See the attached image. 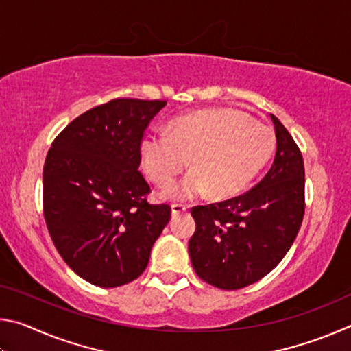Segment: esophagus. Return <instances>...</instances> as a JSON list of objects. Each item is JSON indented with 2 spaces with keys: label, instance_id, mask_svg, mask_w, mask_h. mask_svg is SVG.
<instances>
[{
  "label": "esophagus",
  "instance_id": "34e87169",
  "mask_svg": "<svg viewBox=\"0 0 351 351\" xmlns=\"http://www.w3.org/2000/svg\"><path fill=\"white\" fill-rule=\"evenodd\" d=\"M187 212V207L184 204H171V215L178 217L181 215V213H186Z\"/></svg>",
  "mask_w": 351,
  "mask_h": 351
}]
</instances>
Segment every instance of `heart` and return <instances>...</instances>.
Masks as SVG:
<instances>
[{
  "label": "heart",
  "mask_w": 351,
  "mask_h": 351,
  "mask_svg": "<svg viewBox=\"0 0 351 351\" xmlns=\"http://www.w3.org/2000/svg\"><path fill=\"white\" fill-rule=\"evenodd\" d=\"M276 136L245 112L218 108L176 117L169 130H152L141 144L142 162L158 186H169L187 167L193 170L167 189V197L193 199L209 190L217 198L239 195L272 156Z\"/></svg>",
  "instance_id": "heart-1"
}]
</instances>
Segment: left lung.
I'll use <instances>...</instances> for the list:
<instances>
[{
  "label": "left lung",
  "instance_id": "obj_1",
  "mask_svg": "<svg viewBox=\"0 0 351 351\" xmlns=\"http://www.w3.org/2000/svg\"><path fill=\"white\" fill-rule=\"evenodd\" d=\"M277 150L268 173L240 197L197 206V230L189 241L193 269L221 289H240L263 278L289 251L305 213V169L299 147L278 119Z\"/></svg>",
  "mask_w": 351,
  "mask_h": 351
}]
</instances>
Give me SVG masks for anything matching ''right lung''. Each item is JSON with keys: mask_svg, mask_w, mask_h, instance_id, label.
Segmentation results:
<instances>
[{"mask_svg": "<svg viewBox=\"0 0 351 351\" xmlns=\"http://www.w3.org/2000/svg\"><path fill=\"white\" fill-rule=\"evenodd\" d=\"M165 100L112 99L75 117L57 136L43 169V213L58 254L100 288L133 282L170 219L150 204L139 169L141 142Z\"/></svg>", "mask_w": 351, "mask_h": 351, "instance_id": "right-lung-1", "label": "right lung"}]
</instances>
